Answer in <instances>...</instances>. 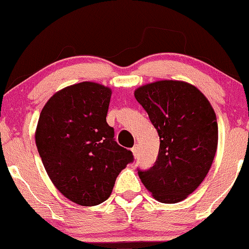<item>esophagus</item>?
<instances>
[{
  "instance_id": "34e87169",
  "label": "esophagus",
  "mask_w": 249,
  "mask_h": 249,
  "mask_svg": "<svg viewBox=\"0 0 249 249\" xmlns=\"http://www.w3.org/2000/svg\"><path fill=\"white\" fill-rule=\"evenodd\" d=\"M138 149H139V148H138V144H134L133 147H132V153H133V155H134V157H137L138 156Z\"/></svg>"
}]
</instances>
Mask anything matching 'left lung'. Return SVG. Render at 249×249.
Here are the masks:
<instances>
[{"label":"left lung","mask_w":249,"mask_h":249,"mask_svg":"<svg viewBox=\"0 0 249 249\" xmlns=\"http://www.w3.org/2000/svg\"><path fill=\"white\" fill-rule=\"evenodd\" d=\"M160 137L152 168L138 174L154 199L185 200L206 178L218 143L216 114L206 96L186 81L159 80L134 90Z\"/></svg>","instance_id":"8db88e82"}]
</instances>
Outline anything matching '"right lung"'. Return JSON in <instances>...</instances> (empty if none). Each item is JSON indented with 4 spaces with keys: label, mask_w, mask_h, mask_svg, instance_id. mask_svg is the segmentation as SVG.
<instances>
[{
    "label": "right lung",
    "mask_w": 249,
    "mask_h": 249,
    "mask_svg": "<svg viewBox=\"0 0 249 249\" xmlns=\"http://www.w3.org/2000/svg\"><path fill=\"white\" fill-rule=\"evenodd\" d=\"M111 89L93 81L56 92L41 110L36 143L54 186L72 202L102 203L116 178L133 161L107 123Z\"/></svg>",
    "instance_id": "add662e5"
}]
</instances>
